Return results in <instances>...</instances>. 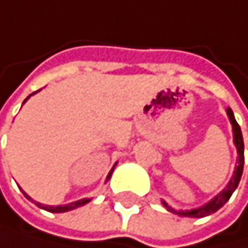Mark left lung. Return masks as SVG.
I'll return each mask as SVG.
<instances>
[{
	"label": "left lung",
	"instance_id": "8db88e82",
	"mask_svg": "<svg viewBox=\"0 0 248 248\" xmlns=\"http://www.w3.org/2000/svg\"><path fill=\"white\" fill-rule=\"evenodd\" d=\"M227 115H228V119H230V123H232V127H233V143L236 146V151H238V160H236V168L233 170V175L230 178V182H228V185L219 192V194H216V196H214L210 200V202H206L205 205L199 206V208H192V210H174L172 206H169L165 202V200H161L163 206H165V208H168V211L175 213V214H178V216H182V217H205V216H208V214L216 213L219 208H222V206H224L228 202V199L232 197L234 189L238 188V185L241 182L242 169H244V140H242L241 127H239L238 123H236L234 115H233V111H232L230 107L227 108Z\"/></svg>",
	"mask_w": 248,
	"mask_h": 248
}]
</instances>
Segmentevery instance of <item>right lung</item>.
Segmentation results:
<instances>
[{
  "label": "right lung",
  "instance_id": "1",
  "mask_svg": "<svg viewBox=\"0 0 248 248\" xmlns=\"http://www.w3.org/2000/svg\"><path fill=\"white\" fill-rule=\"evenodd\" d=\"M32 94H34V93H32ZM29 97H31V96H28V97H26V101L29 99ZM26 101H24V102H26ZM113 169H115V168H113ZM113 169H111V170H110V174L107 175V180H108V178L111 177V172H113ZM107 180H105V182H107ZM23 194L26 196L29 200H32V199H31V197H29V196H28L24 191H23ZM90 200H92V199H80V200H76V202L66 203V205H57V206H52V205H42L40 202H35V200H32V202L37 203V205L40 206V208H43V210L49 211V213H65V211H71V210H74V208H79V206H82V205L88 203Z\"/></svg>",
  "mask_w": 248,
  "mask_h": 248
}]
</instances>
